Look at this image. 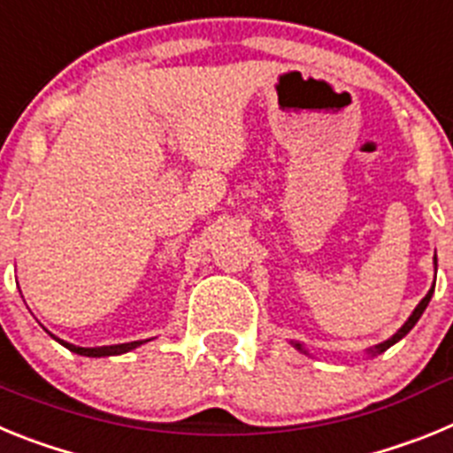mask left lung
<instances>
[{"mask_svg": "<svg viewBox=\"0 0 453 453\" xmlns=\"http://www.w3.org/2000/svg\"><path fill=\"white\" fill-rule=\"evenodd\" d=\"M431 295H434V288H431V290H429V292H426V297H424V299H422V302H419V303H418V308H415V311H413V315H411V318H408V322H406V324H403L402 329H399V331H397V334L392 335V338H390V340H386V342H381V345H376V347H372V349H370V354H372V356H376V354H381V351H386V349H388V347H392V345H395V342H397V340H402V338H403V335H406V334H408V331L413 329L415 324H418V319H419V318H422V313H424V308L429 306V302H431ZM295 347H297V349H299V351H303V347H302V345H299V342H295Z\"/></svg>", "mask_w": 453, "mask_h": 453, "instance_id": "8db88e82", "label": "left lung"}]
</instances>
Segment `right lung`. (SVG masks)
Masks as SVG:
<instances>
[{
  "mask_svg": "<svg viewBox=\"0 0 453 453\" xmlns=\"http://www.w3.org/2000/svg\"><path fill=\"white\" fill-rule=\"evenodd\" d=\"M63 347H67L70 351H74V354L79 356H92V358H99V356H118V354H124V351H131L135 349V347H140L145 340H135V342H124V345H111V347H77V345H70V342H63V340H58Z\"/></svg>",
  "mask_w": 453,
  "mask_h": 453,
  "instance_id": "obj_1",
  "label": "right lung"
}]
</instances>
